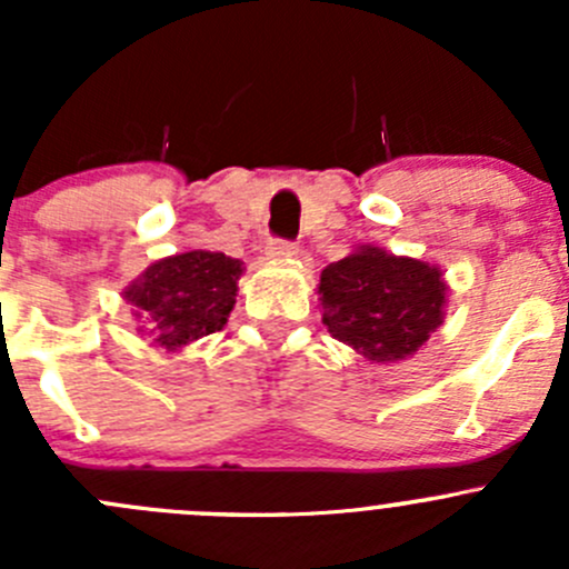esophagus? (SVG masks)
I'll use <instances>...</instances> for the list:
<instances>
[{
  "label": "esophagus",
  "mask_w": 569,
  "mask_h": 569,
  "mask_svg": "<svg viewBox=\"0 0 569 569\" xmlns=\"http://www.w3.org/2000/svg\"><path fill=\"white\" fill-rule=\"evenodd\" d=\"M297 256H300L297 244L286 242V239H272V242L267 244V258H272V261H291V258Z\"/></svg>",
  "instance_id": "1"
}]
</instances>
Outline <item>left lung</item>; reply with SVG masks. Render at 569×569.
<instances>
[{"instance_id":"8db88e82","label":"left lung","mask_w":569,"mask_h":569,"mask_svg":"<svg viewBox=\"0 0 569 569\" xmlns=\"http://www.w3.org/2000/svg\"><path fill=\"white\" fill-rule=\"evenodd\" d=\"M446 291L440 267L363 244L321 269V321L371 363H396L443 325Z\"/></svg>"}]
</instances>
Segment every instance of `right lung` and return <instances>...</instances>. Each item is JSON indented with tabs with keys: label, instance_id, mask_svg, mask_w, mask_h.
I'll return each instance as SVG.
<instances>
[{
	"label": "right lung",
	"instance_id": "obj_1",
	"mask_svg": "<svg viewBox=\"0 0 569 569\" xmlns=\"http://www.w3.org/2000/svg\"><path fill=\"white\" fill-rule=\"evenodd\" d=\"M242 261L226 252L192 250L151 263L131 286L126 302L142 319L140 332L168 352L222 330L237 306Z\"/></svg>",
	"mask_w": 569,
	"mask_h": 569
}]
</instances>
